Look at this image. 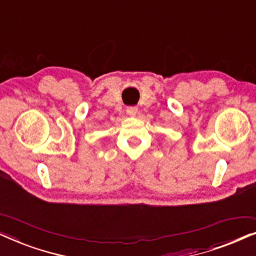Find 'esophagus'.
Segmentation results:
<instances>
[{
    "label": "esophagus",
    "mask_w": 256,
    "mask_h": 256,
    "mask_svg": "<svg viewBox=\"0 0 256 256\" xmlns=\"http://www.w3.org/2000/svg\"><path fill=\"white\" fill-rule=\"evenodd\" d=\"M138 107H128L127 108V114L129 115V116H135L136 114H138Z\"/></svg>",
    "instance_id": "34e87169"
}]
</instances>
